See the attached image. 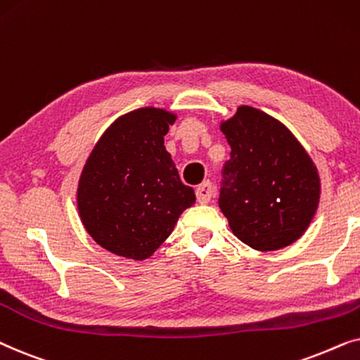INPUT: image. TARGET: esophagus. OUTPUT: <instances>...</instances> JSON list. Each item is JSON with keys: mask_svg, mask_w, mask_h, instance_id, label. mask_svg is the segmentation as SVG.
<instances>
[{"mask_svg": "<svg viewBox=\"0 0 360 360\" xmlns=\"http://www.w3.org/2000/svg\"><path fill=\"white\" fill-rule=\"evenodd\" d=\"M214 195V188H212V183L210 181H205L200 186H198V189H195V198L200 204H207L210 199H212Z\"/></svg>", "mask_w": 360, "mask_h": 360, "instance_id": "1", "label": "esophagus"}]
</instances>
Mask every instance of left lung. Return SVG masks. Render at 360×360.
I'll use <instances>...</instances> for the list:
<instances>
[{
    "mask_svg": "<svg viewBox=\"0 0 360 360\" xmlns=\"http://www.w3.org/2000/svg\"><path fill=\"white\" fill-rule=\"evenodd\" d=\"M230 160L219 207L233 236L255 250L283 248L303 236L319 202L318 171L291 131L243 105L222 123Z\"/></svg>",
    "mask_w": 360,
    "mask_h": 360,
    "instance_id": "1",
    "label": "left lung"
}]
</instances>
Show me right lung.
Segmentation results:
<instances>
[{
    "label": "right lung",
    "mask_w": 360,
    "mask_h": 360,
    "mask_svg": "<svg viewBox=\"0 0 360 360\" xmlns=\"http://www.w3.org/2000/svg\"><path fill=\"white\" fill-rule=\"evenodd\" d=\"M176 115L138 108L110 124L85 162L77 191L84 227L115 255L145 260L171 236L194 189L181 181L165 136Z\"/></svg>",
    "instance_id": "1"
}]
</instances>
